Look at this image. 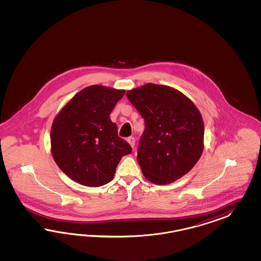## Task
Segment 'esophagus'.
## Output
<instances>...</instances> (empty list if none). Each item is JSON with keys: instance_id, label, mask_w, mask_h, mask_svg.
Returning <instances> with one entry per match:
<instances>
[{"instance_id": "34e87169", "label": "esophagus", "mask_w": 261, "mask_h": 261, "mask_svg": "<svg viewBox=\"0 0 261 261\" xmlns=\"http://www.w3.org/2000/svg\"><path fill=\"white\" fill-rule=\"evenodd\" d=\"M127 142H129V144L134 148L135 146V138L134 137H129L128 139H127Z\"/></svg>"}]
</instances>
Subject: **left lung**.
<instances>
[{"instance_id": "obj_1", "label": "left lung", "mask_w": 261, "mask_h": 261, "mask_svg": "<svg viewBox=\"0 0 261 261\" xmlns=\"http://www.w3.org/2000/svg\"><path fill=\"white\" fill-rule=\"evenodd\" d=\"M127 98L144 119L137 161L157 185L180 179L195 166L204 148V123L189 97L174 88L148 83Z\"/></svg>"}]
</instances>
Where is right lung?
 Listing matches in <instances>:
<instances>
[{
  "label": "right lung",
  "mask_w": 261,
  "mask_h": 261,
  "mask_svg": "<svg viewBox=\"0 0 261 261\" xmlns=\"http://www.w3.org/2000/svg\"><path fill=\"white\" fill-rule=\"evenodd\" d=\"M124 93V90L89 86L56 116L50 130L51 154L71 180L87 187H101L114 178L122 156L132 152L110 119Z\"/></svg>",
  "instance_id": "right-lung-1"
}]
</instances>
